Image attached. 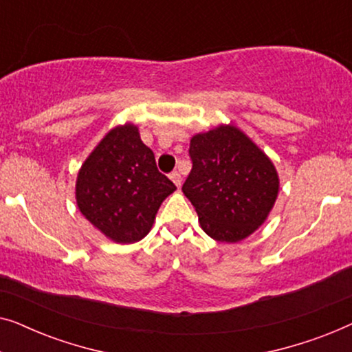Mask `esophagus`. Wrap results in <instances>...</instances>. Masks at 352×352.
<instances>
[{"label": "esophagus", "instance_id": "esophagus-1", "mask_svg": "<svg viewBox=\"0 0 352 352\" xmlns=\"http://www.w3.org/2000/svg\"><path fill=\"white\" fill-rule=\"evenodd\" d=\"M170 177H171V181L175 182V186L177 187V189H179L181 184H182V177H181L179 173H177V171H173L171 175H170Z\"/></svg>", "mask_w": 352, "mask_h": 352}]
</instances>
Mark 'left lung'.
Listing matches in <instances>:
<instances>
[{"mask_svg":"<svg viewBox=\"0 0 352 352\" xmlns=\"http://www.w3.org/2000/svg\"><path fill=\"white\" fill-rule=\"evenodd\" d=\"M190 175L182 192L201 229L218 242L235 243L267 219L278 195V175L266 153L230 124L190 139Z\"/></svg>","mask_w":352,"mask_h":352,"instance_id":"left-lung-1","label":"left lung"}]
</instances>
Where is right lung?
I'll return each instance as SVG.
<instances>
[{
	"label": "right lung",
	"mask_w": 352,
	"mask_h": 352,
	"mask_svg": "<svg viewBox=\"0 0 352 352\" xmlns=\"http://www.w3.org/2000/svg\"><path fill=\"white\" fill-rule=\"evenodd\" d=\"M176 186L157 170L133 123L115 126L81 165L75 199L81 214L115 243H134L152 229Z\"/></svg>",
	"instance_id": "add662e5"
}]
</instances>
